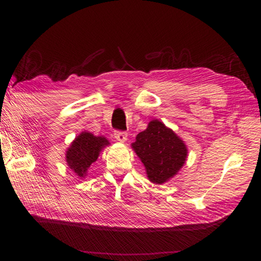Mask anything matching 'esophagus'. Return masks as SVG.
<instances>
[{"mask_svg": "<svg viewBox=\"0 0 261 261\" xmlns=\"http://www.w3.org/2000/svg\"><path fill=\"white\" fill-rule=\"evenodd\" d=\"M114 136H115V138H116L118 141H125L126 140V137H127V134L125 131H120V130H117V131H115L114 132Z\"/></svg>", "mask_w": 261, "mask_h": 261, "instance_id": "obj_1", "label": "esophagus"}]
</instances>
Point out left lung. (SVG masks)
I'll return each mask as SVG.
<instances>
[{"label": "left lung", "mask_w": 261, "mask_h": 261, "mask_svg": "<svg viewBox=\"0 0 261 261\" xmlns=\"http://www.w3.org/2000/svg\"><path fill=\"white\" fill-rule=\"evenodd\" d=\"M132 147L146 168L147 177L155 184L177 174L188 154L183 140L158 120L149 122L147 129L137 135Z\"/></svg>", "instance_id": "left-lung-1"}]
</instances>
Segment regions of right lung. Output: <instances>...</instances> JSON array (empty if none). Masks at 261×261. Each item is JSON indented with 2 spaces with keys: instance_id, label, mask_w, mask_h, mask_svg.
Masks as SVG:
<instances>
[{
  "instance_id": "right-lung-1",
  "label": "right lung",
  "mask_w": 261,
  "mask_h": 261,
  "mask_svg": "<svg viewBox=\"0 0 261 261\" xmlns=\"http://www.w3.org/2000/svg\"><path fill=\"white\" fill-rule=\"evenodd\" d=\"M109 141L103 137H95L91 132H82L67 151L68 166L79 177L85 176L88 168L96 161L99 153Z\"/></svg>"
}]
</instances>
